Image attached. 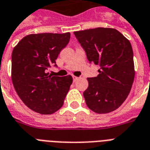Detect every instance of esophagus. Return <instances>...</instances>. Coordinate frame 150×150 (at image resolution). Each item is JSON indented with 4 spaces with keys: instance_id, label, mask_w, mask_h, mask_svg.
Segmentation results:
<instances>
[{
    "instance_id": "1",
    "label": "esophagus",
    "mask_w": 150,
    "mask_h": 150,
    "mask_svg": "<svg viewBox=\"0 0 150 150\" xmlns=\"http://www.w3.org/2000/svg\"><path fill=\"white\" fill-rule=\"evenodd\" d=\"M72 78H73V81H74V82H76V81H77V80L79 79V77L74 76V75H73V76H72Z\"/></svg>"
}]
</instances>
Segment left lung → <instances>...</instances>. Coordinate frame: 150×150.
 <instances>
[{
  "mask_svg": "<svg viewBox=\"0 0 150 150\" xmlns=\"http://www.w3.org/2000/svg\"><path fill=\"white\" fill-rule=\"evenodd\" d=\"M89 63L100 67L88 78L83 93L89 109L98 114L115 110L130 93L135 78L133 50L128 39L115 29L96 28L74 32Z\"/></svg>",
  "mask_w": 150,
  "mask_h": 150,
  "instance_id": "left-lung-1",
  "label": "left lung"
}]
</instances>
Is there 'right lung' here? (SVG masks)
Instances as JSON below:
<instances>
[{
    "label": "right lung",
    "mask_w": 150,
    "mask_h": 150,
    "mask_svg": "<svg viewBox=\"0 0 150 150\" xmlns=\"http://www.w3.org/2000/svg\"><path fill=\"white\" fill-rule=\"evenodd\" d=\"M70 33L30 34L13 49L11 79L22 102L33 111L51 114L63 106L72 77L52 76L47 72L61 50L70 40Z\"/></svg>",
    "instance_id": "add662e5"
}]
</instances>
